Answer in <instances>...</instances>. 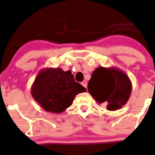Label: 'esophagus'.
Returning a JSON list of instances; mask_svg holds the SVG:
<instances>
[{"label":"esophagus","mask_w":155,"mask_h":155,"mask_svg":"<svg viewBox=\"0 0 155 155\" xmlns=\"http://www.w3.org/2000/svg\"><path fill=\"white\" fill-rule=\"evenodd\" d=\"M81 84H82V86L83 87H85V88H87V82L86 81H83L82 83H81Z\"/></svg>","instance_id":"obj_1"}]
</instances>
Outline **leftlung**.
Returning a JSON list of instances; mask_svg holds the SVG:
<instances>
[{
	"label": "left lung",
	"mask_w": 155,
	"mask_h": 155,
	"mask_svg": "<svg viewBox=\"0 0 155 155\" xmlns=\"http://www.w3.org/2000/svg\"><path fill=\"white\" fill-rule=\"evenodd\" d=\"M133 86L127 74L117 67H100L94 71L88 91L98 103H105L108 110L120 109L127 102Z\"/></svg>",
	"instance_id": "obj_1"
}]
</instances>
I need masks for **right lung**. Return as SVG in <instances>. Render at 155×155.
<instances>
[{
    "instance_id": "add662e5",
    "label": "right lung",
    "mask_w": 155,
    "mask_h": 155,
    "mask_svg": "<svg viewBox=\"0 0 155 155\" xmlns=\"http://www.w3.org/2000/svg\"><path fill=\"white\" fill-rule=\"evenodd\" d=\"M31 91L41 108L61 114L71 106L76 95L86 89L74 81L70 70L64 72L61 68H44L36 76Z\"/></svg>"
}]
</instances>
